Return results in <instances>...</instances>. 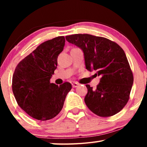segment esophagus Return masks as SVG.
Segmentation results:
<instances>
[{"mask_svg": "<svg viewBox=\"0 0 147 147\" xmlns=\"http://www.w3.org/2000/svg\"><path fill=\"white\" fill-rule=\"evenodd\" d=\"M78 85V83H77V82H74V83H72V87L73 88H77Z\"/></svg>", "mask_w": 147, "mask_h": 147, "instance_id": "esophagus-1", "label": "esophagus"}]
</instances>
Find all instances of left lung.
Returning a JSON list of instances; mask_svg holds the SVG:
<instances>
[{"instance_id": "8db88e82", "label": "left lung", "mask_w": 147, "mask_h": 147, "mask_svg": "<svg viewBox=\"0 0 147 147\" xmlns=\"http://www.w3.org/2000/svg\"><path fill=\"white\" fill-rule=\"evenodd\" d=\"M65 39L82 50L86 69L95 70L100 76L96 90L86 85V106L102 117L117 114L129 100L134 80L124 50L115 42L88 34H75Z\"/></svg>"}]
</instances>
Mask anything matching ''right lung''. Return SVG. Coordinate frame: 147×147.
<instances>
[{"label":"right lung","instance_id":"obj_1","mask_svg":"<svg viewBox=\"0 0 147 147\" xmlns=\"http://www.w3.org/2000/svg\"><path fill=\"white\" fill-rule=\"evenodd\" d=\"M65 42L63 36L45 41L15 68L12 82L14 96L20 107L37 120L45 121L57 116L71 89L69 82L59 86L50 83Z\"/></svg>","mask_w":147,"mask_h":147}]
</instances>
